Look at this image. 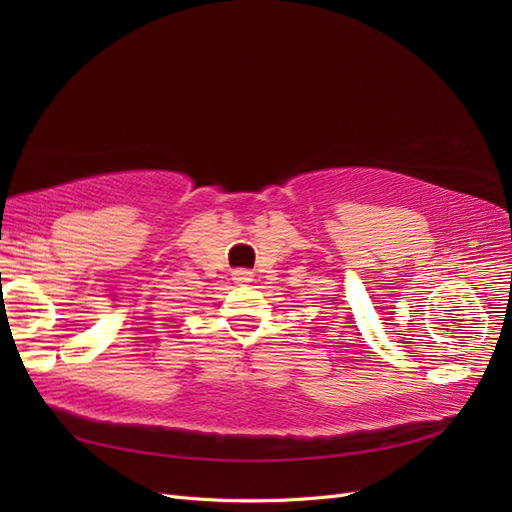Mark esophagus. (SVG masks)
<instances>
[{
    "label": "esophagus",
    "mask_w": 512,
    "mask_h": 512,
    "mask_svg": "<svg viewBox=\"0 0 512 512\" xmlns=\"http://www.w3.org/2000/svg\"><path fill=\"white\" fill-rule=\"evenodd\" d=\"M232 280L239 282V284H243V282H252V271H247V269H237V271H232Z\"/></svg>",
    "instance_id": "esophagus-1"
}]
</instances>
